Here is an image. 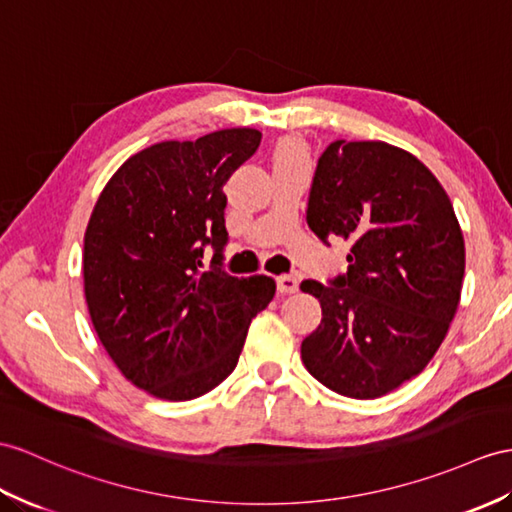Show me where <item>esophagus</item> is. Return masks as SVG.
Listing matches in <instances>:
<instances>
[{"instance_id": "1", "label": "esophagus", "mask_w": 512, "mask_h": 512, "mask_svg": "<svg viewBox=\"0 0 512 512\" xmlns=\"http://www.w3.org/2000/svg\"><path fill=\"white\" fill-rule=\"evenodd\" d=\"M276 284H278V291L284 295H291L299 289V282L295 276H280L276 278Z\"/></svg>"}]
</instances>
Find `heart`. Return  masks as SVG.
Wrapping results in <instances>:
<instances>
[{
    "label": "heart",
    "mask_w": 512,
    "mask_h": 512,
    "mask_svg": "<svg viewBox=\"0 0 512 512\" xmlns=\"http://www.w3.org/2000/svg\"><path fill=\"white\" fill-rule=\"evenodd\" d=\"M293 162H306V147L297 139H282L273 149V167L293 165Z\"/></svg>",
    "instance_id": "heart-1"
}]
</instances>
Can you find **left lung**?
<instances>
[{"mask_svg":"<svg viewBox=\"0 0 512 512\" xmlns=\"http://www.w3.org/2000/svg\"><path fill=\"white\" fill-rule=\"evenodd\" d=\"M306 221L350 241L347 271L304 280L321 304L302 360L330 391L373 400L430 363L456 315L465 241L450 197L413 154L382 141H334L319 156Z\"/></svg>","mask_w":512,"mask_h":512,"instance_id":"obj_1","label":"left lung"}]
</instances>
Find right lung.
<instances>
[{"mask_svg":"<svg viewBox=\"0 0 512 512\" xmlns=\"http://www.w3.org/2000/svg\"><path fill=\"white\" fill-rule=\"evenodd\" d=\"M260 139L230 128L156 143L123 162L93 208L82 258L93 328L123 376L160 400H195L226 380L249 323L276 295L267 276L221 269L223 184Z\"/></svg>","mask_w":512,"mask_h":512,"instance_id":"right-lung-1","label":"right lung"}]
</instances>
